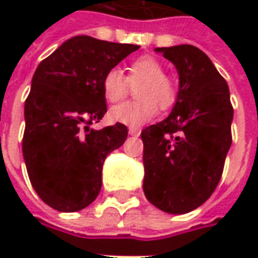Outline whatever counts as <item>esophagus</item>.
<instances>
[{
    "instance_id": "obj_1",
    "label": "esophagus",
    "mask_w": 258,
    "mask_h": 258,
    "mask_svg": "<svg viewBox=\"0 0 258 258\" xmlns=\"http://www.w3.org/2000/svg\"><path fill=\"white\" fill-rule=\"evenodd\" d=\"M129 135H131V136H139V135H141V129L131 127V129H129Z\"/></svg>"
}]
</instances>
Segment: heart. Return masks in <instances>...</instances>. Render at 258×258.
Here are the masks:
<instances>
[{
    "label": "heart",
    "mask_w": 258,
    "mask_h": 258,
    "mask_svg": "<svg viewBox=\"0 0 258 258\" xmlns=\"http://www.w3.org/2000/svg\"><path fill=\"white\" fill-rule=\"evenodd\" d=\"M136 85H139L135 89L138 100L112 107L109 112L112 122L138 127L154 119L158 106L168 110L176 102V87L166 76L162 63L152 55H141L131 61L126 77L119 69L107 70L102 80L104 99L109 103L120 102Z\"/></svg>",
    "instance_id": "obj_1"
}]
</instances>
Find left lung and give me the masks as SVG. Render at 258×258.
Returning <instances> with one entry per match:
<instances>
[{
	"instance_id": "obj_1",
	"label": "left lung",
	"mask_w": 258,
	"mask_h": 258,
	"mask_svg": "<svg viewBox=\"0 0 258 258\" xmlns=\"http://www.w3.org/2000/svg\"><path fill=\"white\" fill-rule=\"evenodd\" d=\"M179 75L171 114L142 131L144 192L156 208L185 214L203 205L221 179L233 142L228 85L208 55L189 44L156 48Z\"/></svg>"
}]
</instances>
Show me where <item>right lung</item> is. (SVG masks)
I'll return each mask as SVG.
<instances>
[{"label":"right lung","mask_w":258,"mask_h":258,"mask_svg":"<svg viewBox=\"0 0 258 258\" xmlns=\"http://www.w3.org/2000/svg\"><path fill=\"white\" fill-rule=\"evenodd\" d=\"M139 48L77 35L35 70L25 99L23 155L30 182L47 205L75 213L97 198L106 156L122 146V123L93 131L107 112L102 80Z\"/></svg>","instance_id":"1"}]
</instances>
